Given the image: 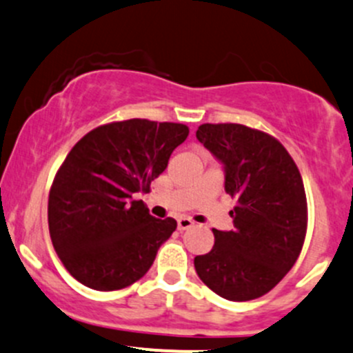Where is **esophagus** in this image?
<instances>
[{
	"instance_id": "1",
	"label": "esophagus",
	"mask_w": 353,
	"mask_h": 353,
	"mask_svg": "<svg viewBox=\"0 0 353 353\" xmlns=\"http://www.w3.org/2000/svg\"><path fill=\"white\" fill-rule=\"evenodd\" d=\"M192 225H194V221L189 220V218H179V220H177V228H179L181 232H183V230H189Z\"/></svg>"
}]
</instances>
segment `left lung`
<instances>
[{
  "label": "left lung",
  "instance_id": "8db88e82",
  "mask_svg": "<svg viewBox=\"0 0 353 353\" xmlns=\"http://www.w3.org/2000/svg\"><path fill=\"white\" fill-rule=\"evenodd\" d=\"M199 142L225 165V191L236 199L235 228H213L214 245L194 259L199 279L230 301L267 294L296 264L307 228L303 177L283 143L239 123H203Z\"/></svg>",
  "mask_w": 353,
  "mask_h": 353
}]
</instances>
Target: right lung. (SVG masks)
<instances>
[{
  "instance_id": "obj_1",
  "label": "right lung",
  "mask_w": 353,
  "mask_h": 353,
  "mask_svg": "<svg viewBox=\"0 0 353 353\" xmlns=\"http://www.w3.org/2000/svg\"><path fill=\"white\" fill-rule=\"evenodd\" d=\"M189 135L183 123L132 118L91 130L59 167L49 192V232L74 279L118 291L143 277L176 220H157L147 192Z\"/></svg>"
}]
</instances>
